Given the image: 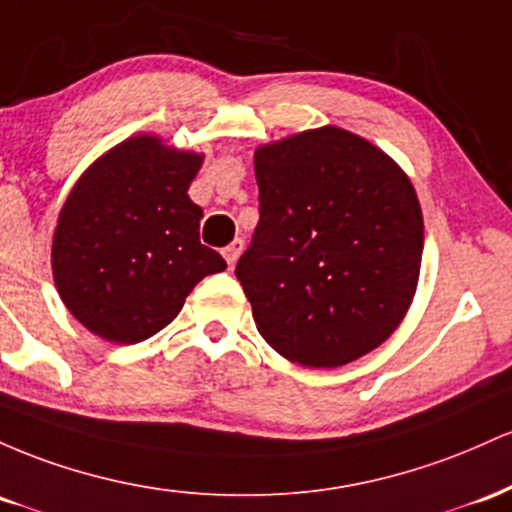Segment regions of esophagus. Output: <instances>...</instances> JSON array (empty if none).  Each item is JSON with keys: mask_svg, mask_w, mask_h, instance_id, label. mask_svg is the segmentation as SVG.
I'll return each mask as SVG.
<instances>
[{"mask_svg": "<svg viewBox=\"0 0 512 512\" xmlns=\"http://www.w3.org/2000/svg\"><path fill=\"white\" fill-rule=\"evenodd\" d=\"M241 251H244V239H234L232 244L222 249V256H225V261L229 263V266H234V263L239 261Z\"/></svg>", "mask_w": 512, "mask_h": 512, "instance_id": "34e87169", "label": "esophagus"}]
</instances>
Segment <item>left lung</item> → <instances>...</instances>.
<instances>
[{"mask_svg": "<svg viewBox=\"0 0 512 512\" xmlns=\"http://www.w3.org/2000/svg\"><path fill=\"white\" fill-rule=\"evenodd\" d=\"M258 225L237 263L258 333L304 367L375 350L418 283L423 215L404 171L363 137L307 130L256 152Z\"/></svg>", "mask_w": 512, "mask_h": 512, "instance_id": "8db88e82", "label": "left lung"}]
</instances>
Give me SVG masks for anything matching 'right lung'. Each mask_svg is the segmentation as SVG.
Wrapping results in <instances>:
<instances>
[{
  "instance_id": "right-lung-1",
  "label": "right lung",
  "mask_w": 512,
  "mask_h": 512,
  "mask_svg": "<svg viewBox=\"0 0 512 512\" xmlns=\"http://www.w3.org/2000/svg\"><path fill=\"white\" fill-rule=\"evenodd\" d=\"M203 157L132 137L79 179L60 212L53 273L62 302L96 336L140 343L181 312L205 275L225 271L200 244L188 186Z\"/></svg>"
}]
</instances>
